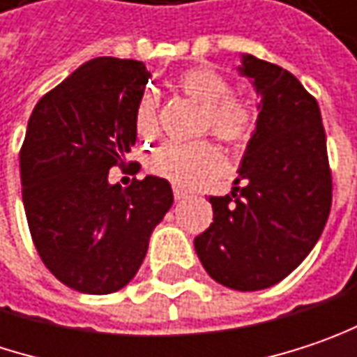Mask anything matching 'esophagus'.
Segmentation results:
<instances>
[{
	"instance_id": "34e87169",
	"label": "esophagus",
	"mask_w": 357,
	"mask_h": 357,
	"mask_svg": "<svg viewBox=\"0 0 357 357\" xmlns=\"http://www.w3.org/2000/svg\"><path fill=\"white\" fill-rule=\"evenodd\" d=\"M172 191H174V199H176V201H185V199H187V192L183 191V189H178V187H174Z\"/></svg>"
}]
</instances>
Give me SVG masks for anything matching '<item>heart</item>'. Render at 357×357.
Here are the masks:
<instances>
[{
	"mask_svg": "<svg viewBox=\"0 0 357 357\" xmlns=\"http://www.w3.org/2000/svg\"><path fill=\"white\" fill-rule=\"evenodd\" d=\"M178 87L191 99L205 107L203 126L217 138L225 142L243 140L254 126L252 107L229 95V83L211 68H189L178 77ZM136 132L142 138H150L156 132L154 99L144 95L136 107ZM154 174L172 181L178 187H192L223 168V156L211 142H168L150 160Z\"/></svg>",
	"mask_w": 357,
	"mask_h": 357,
	"instance_id": "b5f03b06",
	"label": "heart"
}]
</instances>
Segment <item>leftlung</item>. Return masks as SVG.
I'll use <instances>...</instances> for the list:
<instances>
[{"label": "left lung", "instance_id": "obj_1", "mask_svg": "<svg viewBox=\"0 0 357 357\" xmlns=\"http://www.w3.org/2000/svg\"><path fill=\"white\" fill-rule=\"evenodd\" d=\"M240 75L258 103L240 176L211 197L213 223L195 238L207 274L234 291H262L287 278L315 248L331 209V172L313 95L278 64L242 54Z\"/></svg>", "mask_w": 357, "mask_h": 357}]
</instances>
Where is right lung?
Wrapping results in <instances>:
<instances>
[{"label":"right lung","instance_id":"obj_1","mask_svg":"<svg viewBox=\"0 0 357 357\" xmlns=\"http://www.w3.org/2000/svg\"><path fill=\"white\" fill-rule=\"evenodd\" d=\"M148 79L140 61L93 59L46 93L28 121L20 150L28 227L46 268L79 293L123 289L174 201L160 176L128 189L107 181L136 144Z\"/></svg>","mask_w":357,"mask_h":357}]
</instances>
